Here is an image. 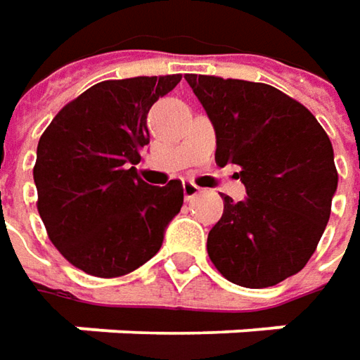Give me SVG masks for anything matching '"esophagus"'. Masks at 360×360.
<instances>
[{
	"instance_id": "esophagus-1",
	"label": "esophagus",
	"mask_w": 360,
	"mask_h": 360,
	"mask_svg": "<svg viewBox=\"0 0 360 360\" xmlns=\"http://www.w3.org/2000/svg\"><path fill=\"white\" fill-rule=\"evenodd\" d=\"M182 192H184V198H186V200H190V198H194V196H196V194L200 192V188H198V186H196L194 182H190V180H184V182H182Z\"/></svg>"
}]
</instances>
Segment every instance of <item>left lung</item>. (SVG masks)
<instances>
[{"label":"left lung","mask_w":360,"mask_h":360,"mask_svg":"<svg viewBox=\"0 0 360 360\" xmlns=\"http://www.w3.org/2000/svg\"><path fill=\"white\" fill-rule=\"evenodd\" d=\"M217 135L214 160L241 166L245 200L225 196L208 257L229 281L269 288L297 274L330 219L338 174L316 117L263 82L186 75Z\"/></svg>","instance_id":"obj_1"}]
</instances>
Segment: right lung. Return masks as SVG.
I'll list each match as a JSON object with an SVG mask.
<instances>
[{
	"label": "right lung",
	"instance_id": "obj_1",
	"mask_svg": "<svg viewBox=\"0 0 360 360\" xmlns=\"http://www.w3.org/2000/svg\"><path fill=\"white\" fill-rule=\"evenodd\" d=\"M180 75L103 81L58 111L38 141V212L75 267L119 278L160 251L180 212V180L150 186L135 166L150 143L148 113Z\"/></svg>",
	"mask_w": 360,
	"mask_h": 360
}]
</instances>
